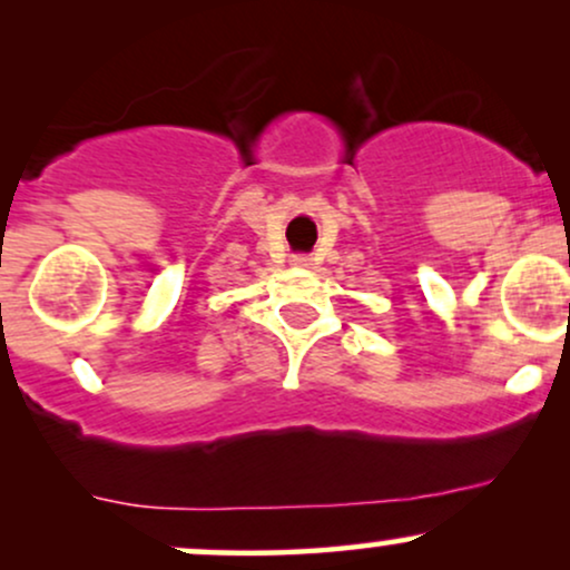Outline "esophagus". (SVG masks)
<instances>
[{"instance_id": "34e87169", "label": "esophagus", "mask_w": 570, "mask_h": 570, "mask_svg": "<svg viewBox=\"0 0 570 570\" xmlns=\"http://www.w3.org/2000/svg\"><path fill=\"white\" fill-rule=\"evenodd\" d=\"M292 265L307 267V265H311V257H307V254H294V257H292Z\"/></svg>"}]
</instances>
